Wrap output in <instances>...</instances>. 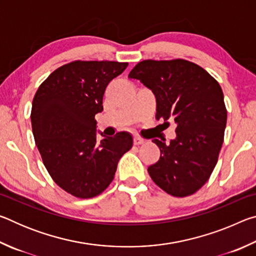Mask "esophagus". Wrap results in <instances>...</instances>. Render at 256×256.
<instances>
[{
    "label": "esophagus",
    "mask_w": 256,
    "mask_h": 256,
    "mask_svg": "<svg viewBox=\"0 0 256 256\" xmlns=\"http://www.w3.org/2000/svg\"><path fill=\"white\" fill-rule=\"evenodd\" d=\"M144 144V138H141L140 136H134V138H133V144L134 146H140V144Z\"/></svg>",
    "instance_id": "34e87169"
}]
</instances>
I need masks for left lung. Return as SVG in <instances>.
<instances>
[{
	"mask_svg": "<svg viewBox=\"0 0 256 256\" xmlns=\"http://www.w3.org/2000/svg\"><path fill=\"white\" fill-rule=\"evenodd\" d=\"M128 78L152 90L156 118L177 125L170 144L152 140L160 158L148 168L150 177L172 196H192L210 178L222 146L227 110L222 86L204 68L183 58L144 60Z\"/></svg>",
	"mask_w": 256,
	"mask_h": 256,
	"instance_id": "1",
	"label": "left lung"
}]
</instances>
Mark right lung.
Segmentation results:
<instances>
[{
	"instance_id": "obj_1",
	"label": "right lung",
	"mask_w": 256,
	"mask_h": 256,
	"mask_svg": "<svg viewBox=\"0 0 256 256\" xmlns=\"http://www.w3.org/2000/svg\"><path fill=\"white\" fill-rule=\"evenodd\" d=\"M128 66L73 60L52 72L34 94L30 114L34 142L52 178L73 196L102 194L114 180L118 160L132 148L126 132L98 142L94 120L102 110L107 84Z\"/></svg>"
}]
</instances>
